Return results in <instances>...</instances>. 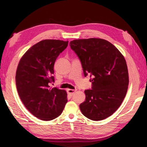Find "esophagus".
Listing matches in <instances>:
<instances>
[{"instance_id": "1", "label": "esophagus", "mask_w": 147, "mask_h": 147, "mask_svg": "<svg viewBox=\"0 0 147 147\" xmlns=\"http://www.w3.org/2000/svg\"><path fill=\"white\" fill-rule=\"evenodd\" d=\"M75 91H76V90H71V89H68V90H67V93L69 94V95L70 96H73V94H74Z\"/></svg>"}]
</instances>
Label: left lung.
I'll list each match as a JSON object with an SVG mask.
<instances>
[{
	"instance_id": "obj_1",
	"label": "left lung",
	"mask_w": 147,
	"mask_h": 147,
	"mask_svg": "<svg viewBox=\"0 0 147 147\" xmlns=\"http://www.w3.org/2000/svg\"><path fill=\"white\" fill-rule=\"evenodd\" d=\"M70 48L81 61L84 76L90 74L92 89L84 91L80 105L83 115L93 121L111 116L126 96L129 84L125 59L113 44L102 38L74 40Z\"/></svg>"
}]
</instances>
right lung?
Returning <instances> with one entry per match:
<instances>
[{
    "label": "right lung",
    "instance_id": "obj_1",
    "mask_svg": "<svg viewBox=\"0 0 147 147\" xmlns=\"http://www.w3.org/2000/svg\"><path fill=\"white\" fill-rule=\"evenodd\" d=\"M68 41L43 40L31 47L21 57L16 72L19 96L29 112L43 121L58 117L67 102L64 90L50 88L54 82L56 59L68 45Z\"/></svg>",
    "mask_w": 147,
    "mask_h": 147
}]
</instances>
